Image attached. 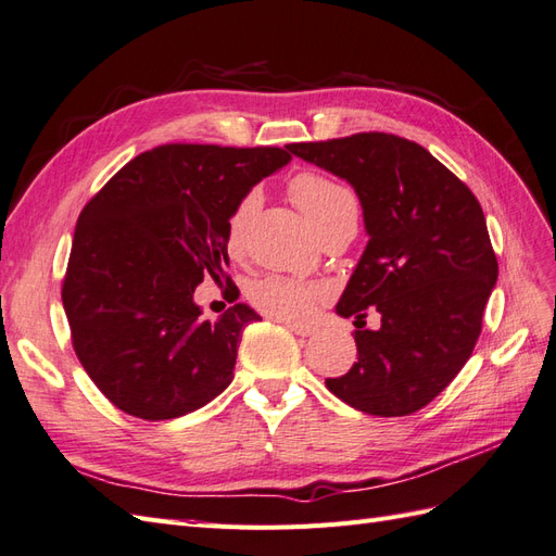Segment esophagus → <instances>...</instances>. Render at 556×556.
I'll return each mask as SVG.
<instances>
[{
    "instance_id": "34e87169",
    "label": "esophagus",
    "mask_w": 556,
    "mask_h": 556,
    "mask_svg": "<svg viewBox=\"0 0 556 556\" xmlns=\"http://www.w3.org/2000/svg\"><path fill=\"white\" fill-rule=\"evenodd\" d=\"M287 326L289 329L295 333V336H303V338H307V336H312L315 333V329H312V326H303V324H293V321H287Z\"/></svg>"
}]
</instances>
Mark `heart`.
<instances>
[{"label": "heart", "instance_id": "1", "mask_svg": "<svg viewBox=\"0 0 556 556\" xmlns=\"http://www.w3.org/2000/svg\"><path fill=\"white\" fill-rule=\"evenodd\" d=\"M289 194L319 237L340 223L357 220V204H354L352 194L331 178L315 174V170L295 174L289 182ZM255 208H258V194L247 192L227 218L225 247L232 255L244 249L247 230ZM247 295L251 305L267 317L279 321H307L315 315L317 305L329 298V289L315 281L267 275L251 281Z\"/></svg>", "mask_w": 556, "mask_h": 556}]
</instances>
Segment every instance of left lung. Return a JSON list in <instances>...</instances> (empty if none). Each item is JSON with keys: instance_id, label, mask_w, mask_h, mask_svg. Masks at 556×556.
<instances>
[{"instance_id": "8db88e82", "label": "left lung", "mask_w": 556, "mask_h": 556, "mask_svg": "<svg viewBox=\"0 0 556 556\" xmlns=\"http://www.w3.org/2000/svg\"><path fill=\"white\" fill-rule=\"evenodd\" d=\"M287 148L352 185L368 232L336 305L357 317L359 357L326 388L368 416L416 414L460 374L481 333L497 279L481 204L422 146L394 134ZM368 306L381 315L378 332L363 329Z\"/></svg>"}]
</instances>
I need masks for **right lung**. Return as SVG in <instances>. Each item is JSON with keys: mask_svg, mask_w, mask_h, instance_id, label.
I'll use <instances>...</instances> for the list:
<instances>
[{"mask_svg": "<svg viewBox=\"0 0 556 556\" xmlns=\"http://www.w3.org/2000/svg\"><path fill=\"white\" fill-rule=\"evenodd\" d=\"M289 160L283 148L170 142L138 154L84 206L63 307L84 371L124 414L180 418L232 382L241 331L261 317L237 303L208 321L192 295L204 279L230 287L227 218Z\"/></svg>", "mask_w": 556, "mask_h": 556, "instance_id": "obj_1", "label": "right lung"}]
</instances>
